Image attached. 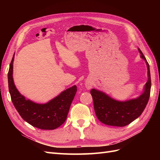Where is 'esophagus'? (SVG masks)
<instances>
[{"label": "esophagus", "mask_w": 160, "mask_h": 160, "mask_svg": "<svg viewBox=\"0 0 160 160\" xmlns=\"http://www.w3.org/2000/svg\"><path fill=\"white\" fill-rule=\"evenodd\" d=\"M85 87L87 89H90L93 87V83L91 80H87L85 82Z\"/></svg>", "instance_id": "obj_1"}]
</instances>
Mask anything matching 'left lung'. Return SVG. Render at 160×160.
Instances as JSON below:
<instances>
[{"mask_svg":"<svg viewBox=\"0 0 160 160\" xmlns=\"http://www.w3.org/2000/svg\"><path fill=\"white\" fill-rule=\"evenodd\" d=\"M141 58L147 64L148 80L144 91L140 96L126 101H118L111 98L103 91L92 89L91 94L93 100L95 113L98 120L103 124L113 127H124L141 115L150 97L151 80L149 64L147 59L138 48Z\"/></svg>","mask_w":160,"mask_h":160,"instance_id":"left-lung-1","label":"left lung"}]
</instances>
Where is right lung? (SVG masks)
I'll return each instance as SVG.
<instances>
[{"label": "right lung", "mask_w": 160, "mask_h": 160, "mask_svg": "<svg viewBox=\"0 0 160 160\" xmlns=\"http://www.w3.org/2000/svg\"><path fill=\"white\" fill-rule=\"evenodd\" d=\"M13 54L8 72L9 91L16 109L24 120L34 127L43 130H53L65 122L70 106L77 91L73 85L45 104L34 102L20 94L13 79Z\"/></svg>", "instance_id": "obj_1"}]
</instances>
